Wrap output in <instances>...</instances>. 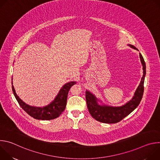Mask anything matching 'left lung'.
Wrapping results in <instances>:
<instances>
[{"label": "left lung", "instance_id": "obj_1", "mask_svg": "<svg viewBox=\"0 0 160 160\" xmlns=\"http://www.w3.org/2000/svg\"><path fill=\"white\" fill-rule=\"evenodd\" d=\"M128 45L130 48L139 51L133 45L130 44H128ZM139 56L142 65L143 75L140 84L135 90L133 97L125 104L118 107L110 106L105 104L100 105L98 103V101H99L96 98V97L93 94L90 92L89 91H86L85 98L87 106L91 116L95 120L105 123H116L128 116L130 112L138 106L143 96L144 83L146 72V63L141 53L139 54Z\"/></svg>", "mask_w": 160, "mask_h": 160}]
</instances>
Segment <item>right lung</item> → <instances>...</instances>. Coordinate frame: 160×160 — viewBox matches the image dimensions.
<instances>
[{
	"label": "right lung",
	"instance_id": "1",
	"mask_svg": "<svg viewBox=\"0 0 160 160\" xmlns=\"http://www.w3.org/2000/svg\"><path fill=\"white\" fill-rule=\"evenodd\" d=\"M76 83L75 82H70L62 86L54 100L49 104L43 107L32 106L22 101L16 94L13 85L12 89L13 94L20 106L26 111L30 116L37 120H50L59 117L64 111L66 106L68 92L72 86Z\"/></svg>",
	"mask_w": 160,
	"mask_h": 160
}]
</instances>
